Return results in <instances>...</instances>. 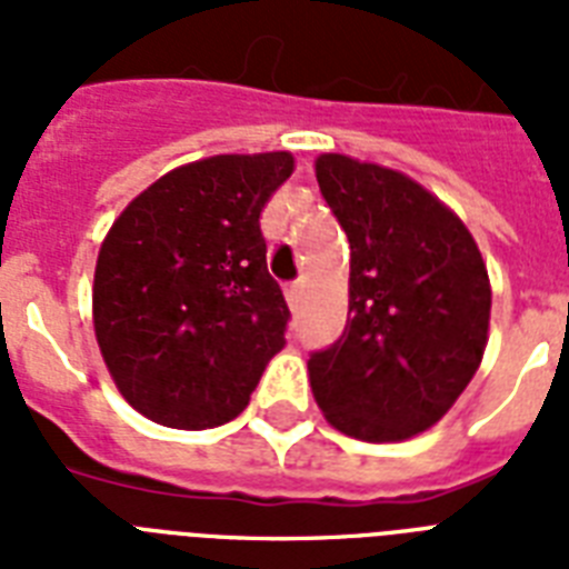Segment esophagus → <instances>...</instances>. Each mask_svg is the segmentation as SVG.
<instances>
[{
    "mask_svg": "<svg viewBox=\"0 0 569 569\" xmlns=\"http://www.w3.org/2000/svg\"><path fill=\"white\" fill-rule=\"evenodd\" d=\"M286 301H289V307H292V310H298V303H301V286L298 283L286 286Z\"/></svg>",
    "mask_w": 569,
    "mask_h": 569,
    "instance_id": "obj_1",
    "label": "esophagus"
}]
</instances>
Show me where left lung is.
I'll use <instances>...</instances> for the list:
<instances>
[{"label":"left lung","mask_w":569,"mask_h":569,"mask_svg":"<svg viewBox=\"0 0 569 569\" xmlns=\"http://www.w3.org/2000/svg\"><path fill=\"white\" fill-rule=\"evenodd\" d=\"M316 180L351 244V319L310 355L312 396L348 437L407 440L440 422L481 366L485 259L458 214L405 173L325 153Z\"/></svg>","instance_id":"left-lung-1"}]
</instances>
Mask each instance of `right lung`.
Segmentation results:
<instances>
[{"label": "right lung", "mask_w": 569, "mask_h": 569, "mask_svg": "<svg viewBox=\"0 0 569 569\" xmlns=\"http://www.w3.org/2000/svg\"><path fill=\"white\" fill-rule=\"evenodd\" d=\"M292 153L182 164L111 223L93 271V330L120 396L168 428L203 431L248 407L286 346L289 307L259 214Z\"/></svg>", "instance_id": "right-lung-1"}]
</instances>
